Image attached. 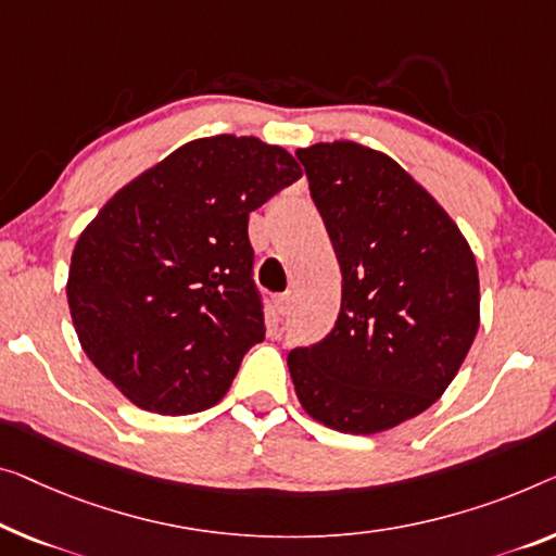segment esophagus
Instances as JSON below:
<instances>
[{"mask_svg":"<svg viewBox=\"0 0 556 556\" xmlns=\"http://www.w3.org/2000/svg\"><path fill=\"white\" fill-rule=\"evenodd\" d=\"M275 304H277V312L281 314V317H287V314L292 312V292L275 296Z\"/></svg>","mask_w":556,"mask_h":556,"instance_id":"1","label":"esophagus"}]
</instances>
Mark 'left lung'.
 Returning <instances> with one entry per match:
<instances>
[{"label": "left lung", "mask_w": 556, "mask_h": 556, "mask_svg": "<svg viewBox=\"0 0 556 556\" xmlns=\"http://www.w3.org/2000/svg\"><path fill=\"white\" fill-rule=\"evenodd\" d=\"M325 219L342 309L321 342L287 357L319 425L377 434L444 394L479 329L475 254L450 214L392 156L357 142L296 149Z\"/></svg>", "instance_id": "1"}]
</instances>
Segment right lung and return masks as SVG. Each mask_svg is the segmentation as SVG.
Returning <instances> with one entry per match:
<instances>
[{"mask_svg": "<svg viewBox=\"0 0 556 556\" xmlns=\"http://www.w3.org/2000/svg\"><path fill=\"white\" fill-rule=\"evenodd\" d=\"M302 177L287 149L217 135L124 185L81 231L66 302L81 350L139 409L194 414L264 339L250 212Z\"/></svg>", "mask_w": 556, "mask_h": 556, "instance_id": "obj_1", "label": "right lung"}]
</instances>
